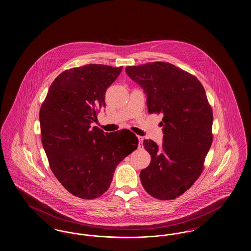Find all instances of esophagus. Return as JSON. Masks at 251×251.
Here are the masks:
<instances>
[{"mask_svg":"<svg viewBox=\"0 0 251 251\" xmlns=\"http://www.w3.org/2000/svg\"><path fill=\"white\" fill-rule=\"evenodd\" d=\"M138 139H139V145H138V147L141 148V147H143V141H144V138H143L142 136H138Z\"/></svg>","mask_w":251,"mask_h":251,"instance_id":"obj_1","label":"esophagus"}]
</instances>
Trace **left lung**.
Listing matches in <instances>:
<instances>
[{
  "label": "left lung",
  "instance_id": "1",
  "mask_svg": "<svg viewBox=\"0 0 251 251\" xmlns=\"http://www.w3.org/2000/svg\"><path fill=\"white\" fill-rule=\"evenodd\" d=\"M126 73L147 93L149 113L163 116V143L145 140L151 164L141 171L144 189L159 200L189 190L203 170L213 141V111L196 76L169 62L127 66Z\"/></svg>",
  "mask_w": 251,
  "mask_h": 251
}]
</instances>
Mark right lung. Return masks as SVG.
Segmentation results:
<instances>
[{"instance_id": "right-lung-1", "label": "right lung", "mask_w": 251, "mask_h": 251, "mask_svg": "<svg viewBox=\"0 0 251 251\" xmlns=\"http://www.w3.org/2000/svg\"><path fill=\"white\" fill-rule=\"evenodd\" d=\"M122 66L87 64L60 74L41 105V136L50 169L73 195L86 200L108 190L118 164L138 147L130 130L103 132L90 123Z\"/></svg>"}]
</instances>
